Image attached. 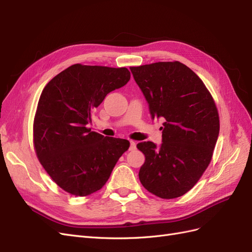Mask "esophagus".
I'll list each match as a JSON object with an SVG mask.
<instances>
[{
	"label": "esophagus",
	"mask_w": 252,
	"mask_h": 252,
	"mask_svg": "<svg viewBox=\"0 0 252 252\" xmlns=\"http://www.w3.org/2000/svg\"><path fill=\"white\" fill-rule=\"evenodd\" d=\"M136 148V143L133 141H129V150H134Z\"/></svg>",
	"instance_id": "1"
}]
</instances>
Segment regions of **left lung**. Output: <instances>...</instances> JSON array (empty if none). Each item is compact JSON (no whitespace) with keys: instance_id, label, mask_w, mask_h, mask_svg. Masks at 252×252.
Masks as SVG:
<instances>
[{"instance_id":"1","label":"left lung","mask_w":252,"mask_h":252,"mask_svg":"<svg viewBox=\"0 0 252 252\" xmlns=\"http://www.w3.org/2000/svg\"><path fill=\"white\" fill-rule=\"evenodd\" d=\"M151 119H163L162 144L136 145L145 156L142 185L162 199L189 191L207 168L220 132L215 101L202 80L180 62L130 67Z\"/></svg>"}]
</instances>
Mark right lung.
Returning a JSON list of instances; mask_svg holds the SVG:
<instances>
[{
  "label": "right lung",
  "instance_id": "1",
  "mask_svg": "<svg viewBox=\"0 0 252 252\" xmlns=\"http://www.w3.org/2000/svg\"><path fill=\"white\" fill-rule=\"evenodd\" d=\"M130 80L127 68L74 64L42 91L33 122V143L44 169L73 195L100 190L129 148L124 139L91 131V114L111 91Z\"/></svg>",
  "mask_w": 252,
  "mask_h": 252
}]
</instances>
